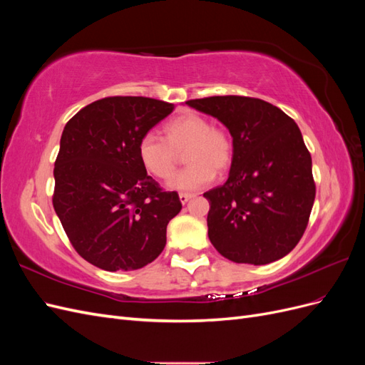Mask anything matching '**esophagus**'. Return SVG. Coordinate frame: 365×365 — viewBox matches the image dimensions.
Listing matches in <instances>:
<instances>
[{
  "mask_svg": "<svg viewBox=\"0 0 365 365\" xmlns=\"http://www.w3.org/2000/svg\"><path fill=\"white\" fill-rule=\"evenodd\" d=\"M193 197V195L192 193H180V201H181V204H187L189 202L190 200Z\"/></svg>",
  "mask_w": 365,
  "mask_h": 365,
  "instance_id": "esophagus-1",
  "label": "esophagus"
}]
</instances>
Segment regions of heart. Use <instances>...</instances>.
<instances>
[{
  "instance_id": "1",
  "label": "heart",
  "mask_w": 365,
  "mask_h": 365,
  "mask_svg": "<svg viewBox=\"0 0 365 365\" xmlns=\"http://www.w3.org/2000/svg\"><path fill=\"white\" fill-rule=\"evenodd\" d=\"M165 140L157 134L143 135L138 143L140 161L150 175L169 178L176 165V152L189 164L168 181L170 190L195 192L215 180L216 170H225L233 158V145L227 132L212 128L197 114H184L164 126Z\"/></svg>"
}]
</instances>
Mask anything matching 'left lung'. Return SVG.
Instances as JSON below:
<instances>
[{
  "instance_id": "1",
  "label": "left lung",
  "mask_w": 365,
  "mask_h": 365,
  "mask_svg": "<svg viewBox=\"0 0 365 365\" xmlns=\"http://www.w3.org/2000/svg\"><path fill=\"white\" fill-rule=\"evenodd\" d=\"M185 105L217 118L233 138L228 180L204 193L210 242L236 263L284 257L302 239L315 200L300 128L260 98L215 96Z\"/></svg>"
}]
</instances>
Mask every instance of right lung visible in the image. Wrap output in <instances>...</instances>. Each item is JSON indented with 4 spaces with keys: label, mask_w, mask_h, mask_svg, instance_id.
<instances>
[{
    "label": "right lung",
    "mask_w": 365,
    "mask_h": 365,
    "mask_svg": "<svg viewBox=\"0 0 365 365\" xmlns=\"http://www.w3.org/2000/svg\"><path fill=\"white\" fill-rule=\"evenodd\" d=\"M173 111L148 97H106L63 128L54 163L53 207L74 250L105 271H134L165 247V228L181 212L138 157V143Z\"/></svg>",
    "instance_id": "1"
}]
</instances>
